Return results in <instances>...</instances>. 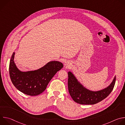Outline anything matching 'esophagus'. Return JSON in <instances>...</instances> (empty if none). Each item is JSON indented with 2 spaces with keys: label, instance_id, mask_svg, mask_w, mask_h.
<instances>
[{
  "label": "esophagus",
  "instance_id": "esophagus-1",
  "mask_svg": "<svg viewBox=\"0 0 125 125\" xmlns=\"http://www.w3.org/2000/svg\"><path fill=\"white\" fill-rule=\"evenodd\" d=\"M70 64H71V62L69 61H65L64 65L65 66H69Z\"/></svg>",
  "mask_w": 125,
  "mask_h": 125
}]
</instances>
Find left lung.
<instances>
[{"mask_svg": "<svg viewBox=\"0 0 125 125\" xmlns=\"http://www.w3.org/2000/svg\"><path fill=\"white\" fill-rule=\"evenodd\" d=\"M68 86L69 94L76 102L81 104H95L107 97L114 88L116 76L106 87L98 91H93L84 87L71 71L68 72Z\"/></svg>", "mask_w": 125, "mask_h": 125, "instance_id": "8db88e82", "label": "left lung"}]
</instances>
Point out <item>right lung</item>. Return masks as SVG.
<instances>
[{"mask_svg": "<svg viewBox=\"0 0 125 125\" xmlns=\"http://www.w3.org/2000/svg\"><path fill=\"white\" fill-rule=\"evenodd\" d=\"M15 54L14 52L9 64L11 80L17 90L29 95H38L43 92L51 79L63 67L62 63L52 61L39 69L24 72L16 66Z\"/></svg>", "mask_w": 125, "mask_h": 125, "instance_id": "1", "label": "right lung"}]
</instances>
